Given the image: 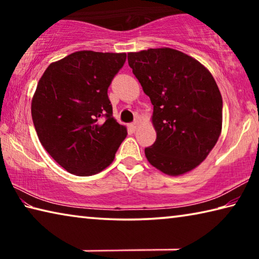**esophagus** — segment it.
Masks as SVG:
<instances>
[{
    "mask_svg": "<svg viewBox=\"0 0 259 259\" xmlns=\"http://www.w3.org/2000/svg\"><path fill=\"white\" fill-rule=\"evenodd\" d=\"M130 128L131 129H134V130H136V129H137L138 128V126H139V121H134L133 122V123H130Z\"/></svg>",
    "mask_w": 259,
    "mask_h": 259,
    "instance_id": "1",
    "label": "esophagus"
}]
</instances>
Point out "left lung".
<instances>
[{"instance_id": "1", "label": "left lung", "mask_w": 259, "mask_h": 259, "mask_svg": "<svg viewBox=\"0 0 259 259\" xmlns=\"http://www.w3.org/2000/svg\"><path fill=\"white\" fill-rule=\"evenodd\" d=\"M129 66L153 105L156 140L148 162L169 176L200 165L222 133L223 99L207 68L171 48L129 52Z\"/></svg>"}]
</instances>
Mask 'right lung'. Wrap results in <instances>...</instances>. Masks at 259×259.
Instances as JSON below:
<instances>
[{
    "label": "right lung",
    "instance_id": "obj_1",
    "mask_svg": "<svg viewBox=\"0 0 259 259\" xmlns=\"http://www.w3.org/2000/svg\"><path fill=\"white\" fill-rule=\"evenodd\" d=\"M126 54L76 51L51 63L32 99L38 139L57 163L76 176H93L112 163L126 137L113 117L107 90Z\"/></svg>",
    "mask_w": 259,
    "mask_h": 259
}]
</instances>
